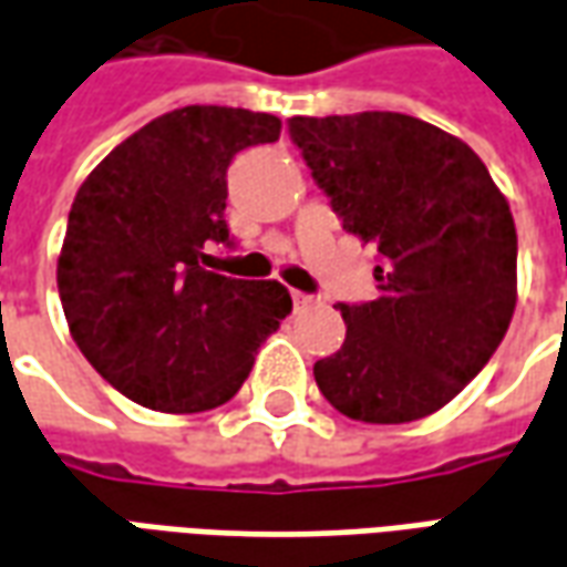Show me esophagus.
Returning a JSON list of instances; mask_svg holds the SVG:
<instances>
[{
  "label": "esophagus",
  "instance_id": "obj_1",
  "mask_svg": "<svg viewBox=\"0 0 567 567\" xmlns=\"http://www.w3.org/2000/svg\"><path fill=\"white\" fill-rule=\"evenodd\" d=\"M290 299H292V308H296V311H302V308H308V305L315 302V296H308V292H302V290H292Z\"/></svg>",
  "mask_w": 567,
  "mask_h": 567
}]
</instances>
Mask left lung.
<instances>
[{"label": "left lung", "mask_w": 567, "mask_h": 567, "mask_svg": "<svg viewBox=\"0 0 567 567\" xmlns=\"http://www.w3.org/2000/svg\"><path fill=\"white\" fill-rule=\"evenodd\" d=\"M341 228L379 247V299L339 302L344 341L315 363L341 415L405 424L492 360L516 308V226L480 155L403 112L290 118Z\"/></svg>", "instance_id": "1"}]
</instances>
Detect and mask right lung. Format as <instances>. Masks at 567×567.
Instances as JSON below:
<instances>
[{
	"label": "right lung",
	"mask_w": 567,
	"mask_h": 567,
	"mask_svg": "<svg viewBox=\"0 0 567 567\" xmlns=\"http://www.w3.org/2000/svg\"><path fill=\"white\" fill-rule=\"evenodd\" d=\"M277 136L268 112L183 106L112 148L79 188L60 302L79 351L127 400L174 415L228 403L292 311L277 280L207 271L213 244L231 247L228 164Z\"/></svg>",
	"instance_id": "1"
}]
</instances>
